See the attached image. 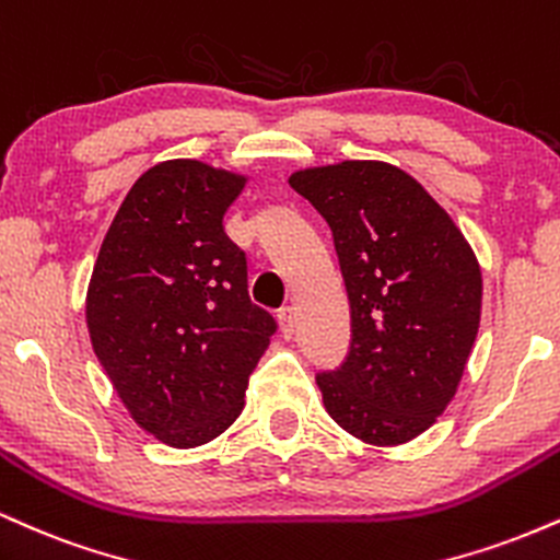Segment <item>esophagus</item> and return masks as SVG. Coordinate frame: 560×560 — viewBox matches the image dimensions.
I'll list each match as a JSON object with an SVG mask.
<instances>
[{
  "mask_svg": "<svg viewBox=\"0 0 560 560\" xmlns=\"http://www.w3.org/2000/svg\"><path fill=\"white\" fill-rule=\"evenodd\" d=\"M278 322H280V332H282V338L291 340V338H293V332H295V312H293V308H291V306L280 308Z\"/></svg>",
  "mask_w": 560,
  "mask_h": 560,
  "instance_id": "34e87169",
  "label": "esophagus"
}]
</instances>
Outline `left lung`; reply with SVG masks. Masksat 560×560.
Returning a JSON list of instances; mask_svg holds the SVG:
<instances>
[{"label": "left lung", "instance_id": "1", "mask_svg": "<svg viewBox=\"0 0 560 560\" xmlns=\"http://www.w3.org/2000/svg\"><path fill=\"white\" fill-rule=\"evenodd\" d=\"M288 183L332 230L351 306V348L317 374L330 417L393 448L448 409L482 317V269L422 183L396 164L343 160Z\"/></svg>", "mask_w": 560, "mask_h": 560}]
</instances>
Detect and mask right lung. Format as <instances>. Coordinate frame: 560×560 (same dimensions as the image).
Listing matches in <instances>:
<instances>
[{"label":"right lung","instance_id":"right-lung-1","mask_svg":"<svg viewBox=\"0 0 560 560\" xmlns=\"http://www.w3.org/2000/svg\"><path fill=\"white\" fill-rule=\"evenodd\" d=\"M248 177L199 160L147 170L98 248L85 325L133 422L196 448L243 411L248 374L275 332L248 299L246 256L222 220Z\"/></svg>","mask_w":560,"mask_h":560}]
</instances>
